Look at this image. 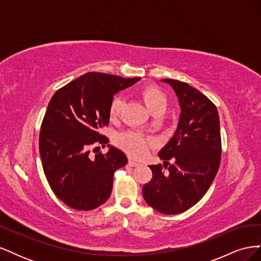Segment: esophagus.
<instances>
[{
	"label": "esophagus",
	"instance_id": "esophagus-1",
	"mask_svg": "<svg viewBox=\"0 0 261 261\" xmlns=\"http://www.w3.org/2000/svg\"><path fill=\"white\" fill-rule=\"evenodd\" d=\"M128 164L130 165V167H134V168H137V167H139V165H140V163H138V162H136V161H134V160H132V159L128 160Z\"/></svg>",
	"mask_w": 261,
	"mask_h": 261
}]
</instances>
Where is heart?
I'll return each instance as SVG.
<instances>
[{"label":"heart","instance_id":"1","mask_svg":"<svg viewBox=\"0 0 261 261\" xmlns=\"http://www.w3.org/2000/svg\"><path fill=\"white\" fill-rule=\"evenodd\" d=\"M141 98H143L145 105L152 113L156 111H163L167 106V96L165 93L154 85H147L139 91ZM124 107V98L116 96L112 99L109 107V116L111 120H115L121 115ZM150 144V140L137 133L128 132L121 134L117 137V145L120 146L124 151L133 156H143Z\"/></svg>","mask_w":261,"mask_h":261}]
</instances>
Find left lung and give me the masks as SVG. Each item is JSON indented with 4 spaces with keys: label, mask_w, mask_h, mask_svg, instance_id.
Wrapping results in <instances>:
<instances>
[{
    "label": "left lung",
    "mask_w": 261,
    "mask_h": 261,
    "mask_svg": "<svg viewBox=\"0 0 261 261\" xmlns=\"http://www.w3.org/2000/svg\"><path fill=\"white\" fill-rule=\"evenodd\" d=\"M162 82L174 89L180 115L174 136L158 153L169 168L164 172L161 164L149 165L152 178L144 185L143 196L158 212L177 215L198 202L217 175L222 151L220 120L217 107L199 90L175 80ZM171 159L174 165L167 162Z\"/></svg>",
    "instance_id": "left-lung-1"
}]
</instances>
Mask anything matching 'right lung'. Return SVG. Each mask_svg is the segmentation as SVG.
I'll return each mask as SVG.
<instances>
[{
	"instance_id": "obj_1",
	"label": "right lung",
	"mask_w": 261,
	"mask_h": 261,
	"mask_svg": "<svg viewBox=\"0 0 261 261\" xmlns=\"http://www.w3.org/2000/svg\"><path fill=\"white\" fill-rule=\"evenodd\" d=\"M140 80L90 72L62 87L51 98L41 124L39 151L55 196L68 207L88 211L105 203L114 172L127 163L121 150L89 156V148L108 143L100 128L109 124L114 94Z\"/></svg>"
}]
</instances>
